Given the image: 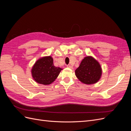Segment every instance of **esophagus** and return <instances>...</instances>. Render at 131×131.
Wrapping results in <instances>:
<instances>
[{"instance_id": "1", "label": "esophagus", "mask_w": 131, "mask_h": 131, "mask_svg": "<svg viewBox=\"0 0 131 131\" xmlns=\"http://www.w3.org/2000/svg\"><path fill=\"white\" fill-rule=\"evenodd\" d=\"M67 67H68V68H71V69H73V67H72V66H70V64H68V65H67Z\"/></svg>"}]
</instances>
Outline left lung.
<instances>
[{"mask_svg":"<svg viewBox=\"0 0 131 131\" xmlns=\"http://www.w3.org/2000/svg\"><path fill=\"white\" fill-rule=\"evenodd\" d=\"M102 69L99 63L93 57L88 56L81 61L75 70V75L82 82L93 84L97 82L101 77Z\"/></svg>","mask_w":131,"mask_h":131,"instance_id":"8db88e82","label":"left lung"}]
</instances>
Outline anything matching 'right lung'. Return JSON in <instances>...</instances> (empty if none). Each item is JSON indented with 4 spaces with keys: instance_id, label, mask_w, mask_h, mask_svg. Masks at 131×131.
<instances>
[{
    "instance_id": "right-lung-1",
    "label": "right lung",
    "mask_w": 131,
    "mask_h": 131,
    "mask_svg": "<svg viewBox=\"0 0 131 131\" xmlns=\"http://www.w3.org/2000/svg\"><path fill=\"white\" fill-rule=\"evenodd\" d=\"M62 70L53 65V59L51 56L39 59L35 63L31 74L35 81L39 84L49 85L53 82Z\"/></svg>"
}]
</instances>
